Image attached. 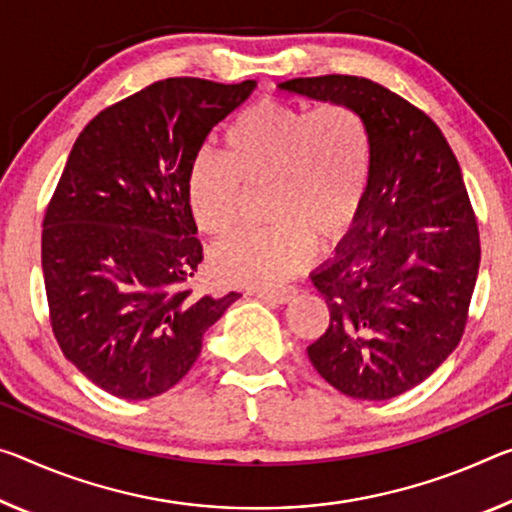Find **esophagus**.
<instances>
[{"instance_id": "1", "label": "esophagus", "mask_w": 512, "mask_h": 512, "mask_svg": "<svg viewBox=\"0 0 512 512\" xmlns=\"http://www.w3.org/2000/svg\"><path fill=\"white\" fill-rule=\"evenodd\" d=\"M253 296L259 298V300H264V303L285 305V303H289L291 298L296 296V291L294 289H282V291H262V289H257V291H253Z\"/></svg>"}]
</instances>
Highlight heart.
<instances>
[{"mask_svg":"<svg viewBox=\"0 0 512 512\" xmlns=\"http://www.w3.org/2000/svg\"><path fill=\"white\" fill-rule=\"evenodd\" d=\"M371 134L348 104L310 109L262 100L243 109L225 134V154L200 152L189 200L198 227L223 237L239 223L248 189L264 196L266 227L214 246L209 269L237 287H278L307 262L312 239H337L367 200Z\"/></svg>","mask_w":512,"mask_h":512,"instance_id":"1","label":"heart"}]
</instances>
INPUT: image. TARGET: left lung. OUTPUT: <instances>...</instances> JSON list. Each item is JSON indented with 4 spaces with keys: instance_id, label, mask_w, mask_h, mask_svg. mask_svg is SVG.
I'll use <instances>...</instances> for the list:
<instances>
[{
    "instance_id": "8db88e82",
    "label": "left lung",
    "mask_w": 512,
    "mask_h": 512,
    "mask_svg": "<svg viewBox=\"0 0 512 512\" xmlns=\"http://www.w3.org/2000/svg\"><path fill=\"white\" fill-rule=\"evenodd\" d=\"M278 88L348 104L369 127L367 200L312 273L330 323L307 355L351 399H394L424 383L465 332L481 241L458 159L424 111L371 79L298 77Z\"/></svg>"
}]
</instances>
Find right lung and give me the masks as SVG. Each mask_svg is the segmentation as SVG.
I'll return each instance as SVG.
<instances>
[{
	"mask_svg": "<svg viewBox=\"0 0 512 512\" xmlns=\"http://www.w3.org/2000/svg\"><path fill=\"white\" fill-rule=\"evenodd\" d=\"M257 81H154L77 136L43 221L50 321L66 358L104 392L145 401L198 360L241 294L186 287L202 262L189 175L212 127Z\"/></svg>",
	"mask_w": 512,
	"mask_h": 512,
	"instance_id": "1",
	"label": "right lung"
}]
</instances>
